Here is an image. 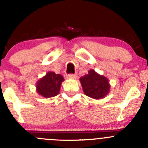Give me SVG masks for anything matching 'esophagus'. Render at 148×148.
I'll use <instances>...</instances> for the list:
<instances>
[{
    "label": "esophagus",
    "mask_w": 148,
    "mask_h": 148,
    "mask_svg": "<svg viewBox=\"0 0 148 148\" xmlns=\"http://www.w3.org/2000/svg\"><path fill=\"white\" fill-rule=\"evenodd\" d=\"M67 78L69 79H74L77 77V74H67Z\"/></svg>",
    "instance_id": "esophagus-1"
}]
</instances>
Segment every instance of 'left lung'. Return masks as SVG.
Segmentation results:
<instances>
[{
	"mask_svg": "<svg viewBox=\"0 0 148 148\" xmlns=\"http://www.w3.org/2000/svg\"><path fill=\"white\" fill-rule=\"evenodd\" d=\"M84 93L94 99H101L105 97L110 91L108 79L90 70L89 73L80 79Z\"/></svg>",
	"mask_w": 148,
	"mask_h": 148,
	"instance_id": "1",
	"label": "left lung"
}]
</instances>
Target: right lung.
<instances>
[{"label":"right lung","instance_id":"obj_1","mask_svg":"<svg viewBox=\"0 0 148 148\" xmlns=\"http://www.w3.org/2000/svg\"><path fill=\"white\" fill-rule=\"evenodd\" d=\"M64 78L60 74L49 71L37 82V92L44 97H53L59 94Z\"/></svg>","mask_w":148,"mask_h":148}]
</instances>
